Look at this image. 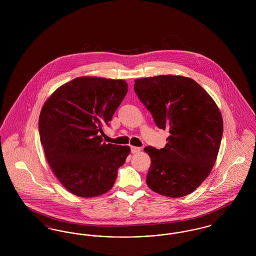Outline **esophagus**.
Masks as SVG:
<instances>
[{
    "mask_svg": "<svg viewBox=\"0 0 256 256\" xmlns=\"http://www.w3.org/2000/svg\"><path fill=\"white\" fill-rule=\"evenodd\" d=\"M130 148H132V154H137V152H139L141 150V148H139V146H132Z\"/></svg>",
    "mask_w": 256,
    "mask_h": 256,
    "instance_id": "esophagus-1",
    "label": "esophagus"
}]
</instances>
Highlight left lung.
Returning <instances> with one entry per match:
<instances>
[{
    "instance_id": "left-lung-1",
    "label": "left lung",
    "mask_w": 256,
    "mask_h": 256,
    "mask_svg": "<svg viewBox=\"0 0 256 256\" xmlns=\"http://www.w3.org/2000/svg\"><path fill=\"white\" fill-rule=\"evenodd\" d=\"M134 91L156 126L169 130L163 148L146 146L152 163L146 182L169 198L191 194L209 176L224 130L220 110L194 80L162 74L134 80Z\"/></svg>"
}]
</instances>
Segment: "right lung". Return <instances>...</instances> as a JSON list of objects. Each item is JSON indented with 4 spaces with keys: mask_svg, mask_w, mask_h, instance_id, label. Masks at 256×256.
I'll use <instances>...</instances> for the list:
<instances>
[{
    "mask_svg": "<svg viewBox=\"0 0 256 256\" xmlns=\"http://www.w3.org/2000/svg\"><path fill=\"white\" fill-rule=\"evenodd\" d=\"M126 93L124 80L80 76L58 88L44 104L40 141L52 172L74 195H102L115 182L130 148L102 143L100 134Z\"/></svg>",
    "mask_w": 256,
    "mask_h": 256,
    "instance_id": "add662e5",
    "label": "right lung"
}]
</instances>
